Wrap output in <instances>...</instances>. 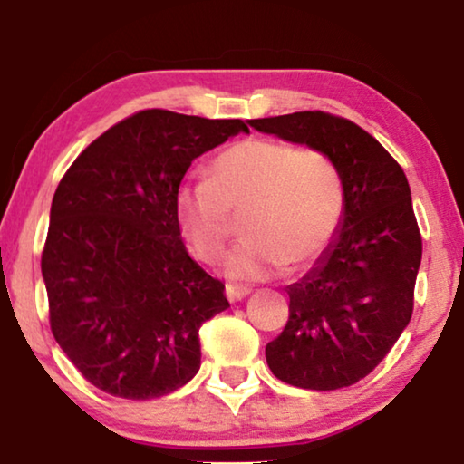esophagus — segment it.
<instances>
[{"label":"esophagus","mask_w":464,"mask_h":464,"mask_svg":"<svg viewBox=\"0 0 464 464\" xmlns=\"http://www.w3.org/2000/svg\"><path fill=\"white\" fill-rule=\"evenodd\" d=\"M251 294L249 287H243V285H226V297L230 302H238Z\"/></svg>","instance_id":"34e87169"}]
</instances>
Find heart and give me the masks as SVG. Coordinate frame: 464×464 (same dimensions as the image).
<instances>
[{"instance_id":"heart-1","label":"heart","mask_w":464,"mask_h":464,"mask_svg":"<svg viewBox=\"0 0 464 464\" xmlns=\"http://www.w3.org/2000/svg\"><path fill=\"white\" fill-rule=\"evenodd\" d=\"M179 230L202 262H215L243 215L245 240L224 262L234 281H262L302 270L332 243L344 211L334 162L316 150L249 137L226 148L208 179L186 181L173 196Z\"/></svg>"}]
</instances>
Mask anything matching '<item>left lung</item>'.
I'll return each instance as SVG.
<instances>
[{"instance_id":"left-lung-1","label":"left lung","mask_w":464,"mask_h":464,"mask_svg":"<svg viewBox=\"0 0 464 464\" xmlns=\"http://www.w3.org/2000/svg\"><path fill=\"white\" fill-rule=\"evenodd\" d=\"M249 126L325 154L344 189L332 243L285 289L289 321L266 346V361L297 389L351 386L389 354L414 310L422 238L408 177L370 132L332 113L295 111Z\"/></svg>"}]
</instances>
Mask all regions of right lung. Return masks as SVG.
Wrapping results in <instances>:
<instances>
[{
  "label": "right lung",
  "instance_id": "right-lung-1",
  "mask_svg": "<svg viewBox=\"0 0 464 464\" xmlns=\"http://www.w3.org/2000/svg\"><path fill=\"white\" fill-rule=\"evenodd\" d=\"M238 132H249L243 120L139 111L56 188L42 253L50 329L97 389L145 401L198 373V329L230 304L189 257L173 196L194 158Z\"/></svg>",
  "mask_w": 464,
  "mask_h": 464
}]
</instances>
